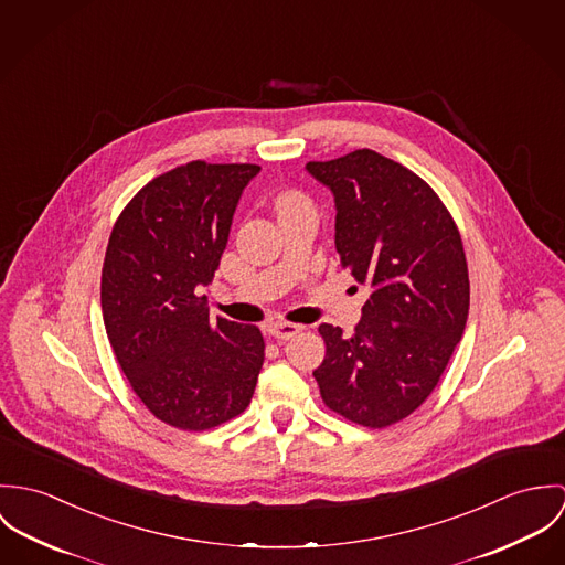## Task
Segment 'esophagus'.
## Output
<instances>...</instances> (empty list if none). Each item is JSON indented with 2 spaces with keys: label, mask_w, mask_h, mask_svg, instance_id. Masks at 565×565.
<instances>
[{
  "label": "esophagus",
  "mask_w": 565,
  "mask_h": 565,
  "mask_svg": "<svg viewBox=\"0 0 565 565\" xmlns=\"http://www.w3.org/2000/svg\"><path fill=\"white\" fill-rule=\"evenodd\" d=\"M301 329H303L301 324H295V322H281V320H277V322H270V324H268V333H270L273 338H279V340H290V338H295Z\"/></svg>",
  "instance_id": "34e87169"
}]
</instances>
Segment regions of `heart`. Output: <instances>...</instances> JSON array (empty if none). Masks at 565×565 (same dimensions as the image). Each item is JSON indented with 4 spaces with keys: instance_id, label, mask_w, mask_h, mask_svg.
Listing matches in <instances>:
<instances>
[{
    "instance_id": "b5f03b06",
    "label": "heart",
    "mask_w": 565,
    "mask_h": 565,
    "mask_svg": "<svg viewBox=\"0 0 565 565\" xmlns=\"http://www.w3.org/2000/svg\"><path fill=\"white\" fill-rule=\"evenodd\" d=\"M297 201H303V196H301V194H297V192H284V194H279V199H277V210H279V207H284V205L297 203Z\"/></svg>"
}]
</instances>
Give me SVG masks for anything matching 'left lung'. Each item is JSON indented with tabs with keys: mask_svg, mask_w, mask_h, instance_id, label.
<instances>
[{
	"mask_svg": "<svg viewBox=\"0 0 565 565\" xmlns=\"http://www.w3.org/2000/svg\"><path fill=\"white\" fill-rule=\"evenodd\" d=\"M306 169L333 192L340 266L371 288L351 335L318 327L327 353L313 376L329 409L383 429L427 401L463 335L461 236L425 180L373 149Z\"/></svg>",
	"mask_w": 565,
	"mask_h": 565,
	"instance_id": "1",
	"label": "left lung"
}]
</instances>
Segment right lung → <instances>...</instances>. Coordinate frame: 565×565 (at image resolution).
Masks as SVG:
<instances>
[{"label":"right lung","mask_w":565,"mask_h":565,"mask_svg":"<svg viewBox=\"0 0 565 565\" xmlns=\"http://www.w3.org/2000/svg\"><path fill=\"white\" fill-rule=\"evenodd\" d=\"M257 164L192 160L138 190L102 270L108 340L136 396L162 423L205 431L247 409L264 362L255 324L212 318L207 286Z\"/></svg>","instance_id":"1"}]
</instances>
